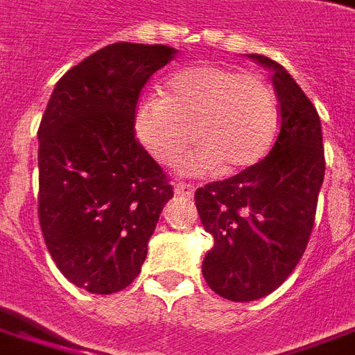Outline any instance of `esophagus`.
<instances>
[{
  "label": "esophagus",
  "instance_id": "34e87169",
  "mask_svg": "<svg viewBox=\"0 0 355 355\" xmlns=\"http://www.w3.org/2000/svg\"><path fill=\"white\" fill-rule=\"evenodd\" d=\"M193 191H196V188H193L191 184H186V182L175 184V193H177V196L191 197V196H193Z\"/></svg>",
  "mask_w": 355,
  "mask_h": 355
}]
</instances>
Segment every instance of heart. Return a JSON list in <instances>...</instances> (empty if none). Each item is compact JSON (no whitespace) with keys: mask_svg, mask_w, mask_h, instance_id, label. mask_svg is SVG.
I'll return each instance as SVG.
<instances>
[{"mask_svg":"<svg viewBox=\"0 0 355 355\" xmlns=\"http://www.w3.org/2000/svg\"><path fill=\"white\" fill-rule=\"evenodd\" d=\"M164 98L148 96L134 113V132L153 158L180 162L188 175L242 173L257 166L274 143L277 98L261 76L220 64H193L164 83Z\"/></svg>","mask_w":355,"mask_h":355,"instance_id":"heart-1","label":"heart"}]
</instances>
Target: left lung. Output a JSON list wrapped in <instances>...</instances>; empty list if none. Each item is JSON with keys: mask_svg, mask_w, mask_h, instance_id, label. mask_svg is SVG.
Wrapping results in <instances>:
<instances>
[{"mask_svg": "<svg viewBox=\"0 0 355 355\" xmlns=\"http://www.w3.org/2000/svg\"><path fill=\"white\" fill-rule=\"evenodd\" d=\"M248 58L272 70L279 135L257 166L196 191L201 223L214 238L202 275L231 302L268 296L292 274L309 242L326 171L315 105L279 63Z\"/></svg>", "mask_w": 355, "mask_h": 355, "instance_id": "obj_1", "label": "left lung"}]
</instances>
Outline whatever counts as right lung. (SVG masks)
I'll use <instances>...</instances> for the list:
<instances>
[{
	"instance_id": "add662e5",
	"label": "right lung",
	"mask_w": 355,
	"mask_h": 355,
	"mask_svg": "<svg viewBox=\"0 0 355 355\" xmlns=\"http://www.w3.org/2000/svg\"><path fill=\"white\" fill-rule=\"evenodd\" d=\"M177 53L164 44L104 46L55 83L40 121V229L61 274L91 294L137 277L173 197L135 139L134 113L143 85Z\"/></svg>"
}]
</instances>
